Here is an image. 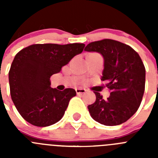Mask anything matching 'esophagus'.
Listing matches in <instances>:
<instances>
[{"label": "esophagus", "mask_w": 158, "mask_h": 158, "mask_svg": "<svg viewBox=\"0 0 158 158\" xmlns=\"http://www.w3.org/2000/svg\"><path fill=\"white\" fill-rule=\"evenodd\" d=\"M76 93L77 95H81L86 93V89H76Z\"/></svg>", "instance_id": "esophagus-1"}]
</instances>
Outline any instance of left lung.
<instances>
[{"instance_id": "obj_1", "label": "left lung", "mask_w": 158, "mask_h": 158, "mask_svg": "<svg viewBox=\"0 0 158 158\" xmlns=\"http://www.w3.org/2000/svg\"><path fill=\"white\" fill-rule=\"evenodd\" d=\"M85 51L104 57L101 80L107 81L111 92L107 100L94 92L96 101L88 106L92 118L105 126L123 123L138 111L144 94L146 69L139 54L125 43L109 39L89 43Z\"/></svg>"}]
</instances>
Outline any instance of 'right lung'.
I'll list each match as a JSON object with an SVG mask.
<instances>
[{
  "label": "right lung",
  "instance_id": "right-lung-1",
  "mask_svg": "<svg viewBox=\"0 0 158 158\" xmlns=\"http://www.w3.org/2000/svg\"><path fill=\"white\" fill-rule=\"evenodd\" d=\"M85 46L33 44L16 54L8 72L10 94L16 109L27 122L36 127H48L62 118L76 91L52 89L50 78L81 54Z\"/></svg>",
  "mask_w": 158,
  "mask_h": 158
}]
</instances>
